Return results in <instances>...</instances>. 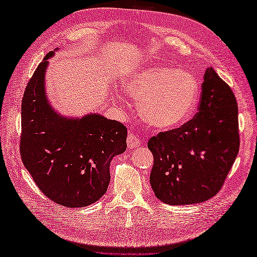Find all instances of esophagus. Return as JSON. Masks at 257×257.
<instances>
[{
	"label": "esophagus",
	"mask_w": 257,
	"mask_h": 257,
	"mask_svg": "<svg viewBox=\"0 0 257 257\" xmlns=\"http://www.w3.org/2000/svg\"><path fill=\"white\" fill-rule=\"evenodd\" d=\"M127 145H128L129 149H133V148H135V147L140 145V140L135 134L129 133L128 137H127Z\"/></svg>",
	"instance_id": "esophagus-1"
}]
</instances>
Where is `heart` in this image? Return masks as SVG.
<instances>
[{
	"label": "heart",
	"instance_id": "b5f03b06",
	"mask_svg": "<svg viewBox=\"0 0 257 257\" xmlns=\"http://www.w3.org/2000/svg\"><path fill=\"white\" fill-rule=\"evenodd\" d=\"M125 94L139 101L147 123L160 129H174L185 123L198 107V81L187 72L155 65L123 80Z\"/></svg>",
	"mask_w": 257,
	"mask_h": 257
}]
</instances>
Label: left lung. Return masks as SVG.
Wrapping results in <instances>:
<instances>
[{"mask_svg": "<svg viewBox=\"0 0 257 257\" xmlns=\"http://www.w3.org/2000/svg\"><path fill=\"white\" fill-rule=\"evenodd\" d=\"M203 78L193 118L148 141L154 155L151 188L163 203H200L214 196L238 154L236 98L212 67Z\"/></svg>", "mask_w": 257, "mask_h": 257, "instance_id": "left-lung-1", "label": "left lung"}]
</instances>
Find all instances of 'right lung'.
<instances>
[{
    "label": "right lung",
    "mask_w": 257,
    "mask_h": 257,
    "mask_svg": "<svg viewBox=\"0 0 257 257\" xmlns=\"http://www.w3.org/2000/svg\"><path fill=\"white\" fill-rule=\"evenodd\" d=\"M50 52L27 83L22 99L20 154L43 193L63 206L83 207L106 193L114 156L127 148V128L100 114L59 116L47 102L44 76Z\"/></svg>",
    "instance_id": "right-lung-1"
}]
</instances>
